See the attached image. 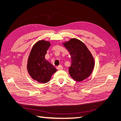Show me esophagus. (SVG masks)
Here are the masks:
<instances>
[{
    "mask_svg": "<svg viewBox=\"0 0 121 121\" xmlns=\"http://www.w3.org/2000/svg\"><path fill=\"white\" fill-rule=\"evenodd\" d=\"M56 68H57V69H58V70H61V69H63V66H62L61 65H58V66H57L56 67Z\"/></svg>",
    "mask_w": 121,
    "mask_h": 121,
    "instance_id": "esophagus-1",
    "label": "esophagus"
}]
</instances>
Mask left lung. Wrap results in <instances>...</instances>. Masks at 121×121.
Wrapping results in <instances>:
<instances>
[{"label":"left lung","instance_id":"1","mask_svg":"<svg viewBox=\"0 0 121 121\" xmlns=\"http://www.w3.org/2000/svg\"><path fill=\"white\" fill-rule=\"evenodd\" d=\"M71 58L69 74L77 81H82L89 77L94 67L93 57L86 45L75 38L64 43Z\"/></svg>","mask_w":121,"mask_h":121}]
</instances>
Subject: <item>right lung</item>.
<instances>
[{
	"instance_id": "obj_1",
	"label": "right lung",
	"mask_w": 121,
	"mask_h": 121,
	"mask_svg": "<svg viewBox=\"0 0 121 121\" xmlns=\"http://www.w3.org/2000/svg\"><path fill=\"white\" fill-rule=\"evenodd\" d=\"M50 45L49 42L40 40L32 47L28 60L27 69L34 80L41 83L48 82L52 75L57 70L45 58Z\"/></svg>"
}]
</instances>
